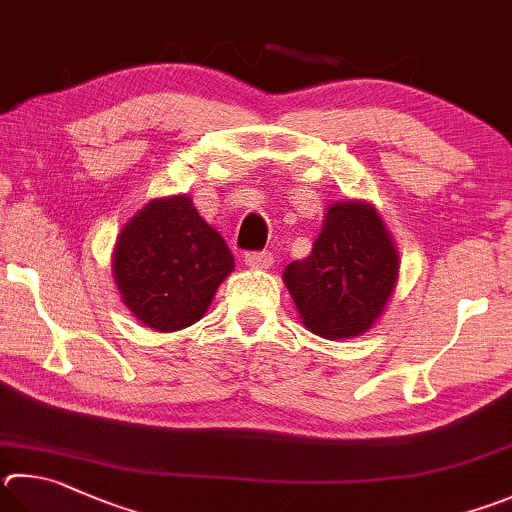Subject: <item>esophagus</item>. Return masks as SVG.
<instances>
[{"mask_svg":"<svg viewBox=\"0 0 512 512\" xmlns=\"http://www.w3.org/2000/svg\"><path fill=\"white\" fill-rule=\"evenodd\" d=\"M244 262L248 268H255V271L259 268V271H264V268L273 266V255L266 253V250H262V253H248Z\"/></svg>","mask_w":512,"mask_h":512,"instance_id":"1","label":"esophagus"}]
</instances>
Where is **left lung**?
<instances>
[{
	"label": "left lung",
	"mask_w": 512,
	"mask_h": 512,
	"mask_svg": "<svg viewBox=\"0 0 512 512\" xmlns=\"http://www.w3.org/2000/svg\"><path fill=\"white\" fill-rule=\"evenodd\" d=\"M398 250L374 203L347 199L324 210L311 255L284 268L302 324L315 336L358 338L385 313L398 284Z\"/></svg>",
	"instance_id": "left-lung-1"
}]
</instances>
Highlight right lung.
Wrapping results in <instances>:
<instances>
[{
  "instance_id": "1",
  "label": "right lung",
  "mask_w": 512,
  "mask_h": 512,
  "mask_svg": "<svg viewBox=\"0 0 512 512\" xmlns=\"http://www.w3.org/2000/svg\"><path fill=\"white\" fill-rule=\"evenodd\" d=\"M114 280L129 313L154 331H181L206 315L235 271L224 237L199 217L188 194L156 197L118 232Z\"/></svg>"
}]
</instances>
